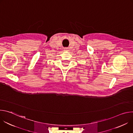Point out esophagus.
<instances>
[{"instance_id": "34e87169", "label": "esophagus", "mask_w": 133, "mask_h": 133, "mask_svg": "<svg viewBox=\"0 0 133 133\" xmlns=\"http://www.w3.org/2000/svg\"><path fill=\"white\" fill-rule=\"evenodd\" d=\"M64 50H65V51H68V50H69V49H68V48H64Z\"/></svg>"}]
</instances>
